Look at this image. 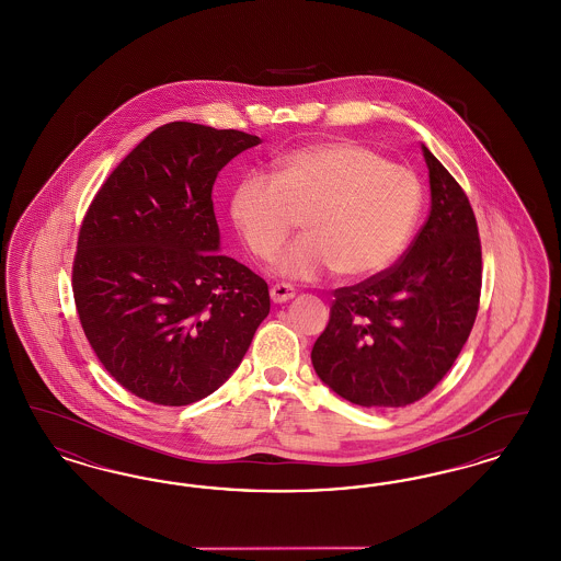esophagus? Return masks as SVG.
Segmentation results:
<instances>
[{
    "mask_svg": "<svg viewBox=\"0 0 561 561\" xmlns=\"http://www.w3.org/2000/svg\"><path fill=\"white\" fill-rule=\"evenodd\" d=\"M294 294L296 293H294L293 286H288V284H275V286L271 288V300L277 302V305H282V302L293 300Z\"/></svg>",
    "mask_w": 561,
    "mask_h": 561,
    "instance_id": "34e87169",
    "label": "esophagus"
}]
</instances>
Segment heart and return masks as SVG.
<instances>
[{"label":"heart","instance_id":"b5f03b06","mask_svg":"<svg viewBox=\"0 0 561 561\" xmlns=\"http://www.w3.org/2000/svg\"><path fill=\"white\" fill-rule=\"evenodd\" d=\"M423 206L416 174L373 147L334 138L277 161L275 176L252 172L231 195V218L245 248L268 261L302 218L309 236L277 261V273L316 279L380 275L400 259Z\"/></svg>","mask_w":561,"mask_h":561}]
</instances>
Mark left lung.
Instances as JSON below:
<instances>
[{
	"mask_svg": "<svg viewBox=\"0 0 561 561\" xmlns=\"http://www.w3.org/2000/svg\"><path fill=\"white\" fill-rule=\"evenodd\" d=\"M431 213L393 267L334 290L313 368L364 408L423 400L453 368L480 309L481 241L469 197L423 145Z\"/></svg>",
	"mask_w": 561,
	"mask_h": 561,
	"instance_id": "obj_1",
	"label": "left lung"
}]
</instances>
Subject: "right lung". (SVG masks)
Listing matches in <instances>:
<instances>
[{
    "mask_svg": "<svg viewBox=\"0 0 561 561\" xmlns=\"http://www.w3.org/2000/svg\"><path fill=\"white\" fill-rule=\"evenodd\" d=\"M170 122L117 163L83 216L73 298L83 334L124 389L158 405L214 393L271 309L267 282L218 254V172L259 145Z\"/></svg>",
    "mask_w": 561,
    "mask_h": 561,
    "instance_id": "right-lung-1",
    "label": "right lung"
}]
</instances>
